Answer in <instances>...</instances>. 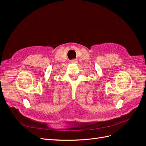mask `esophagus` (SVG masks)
I'll list each match as a JSON object with an SVG mask.
<instances>
[{
    "instance_id": "1",
    "label": "esophagus",
    "mask_w": 146,
    "mask_h": 146,
    "mask_svg": "<svg viewBox=\"0 0 146 146\" xmlns=\"http://www.w3.org/2000/svg\"><path fill=\"white\" fill-rule=\"evenodd\" d=\"M71 63L73 64H77L78 63V60H72L71 61Z\"/></svg>"
}]
</instances>
